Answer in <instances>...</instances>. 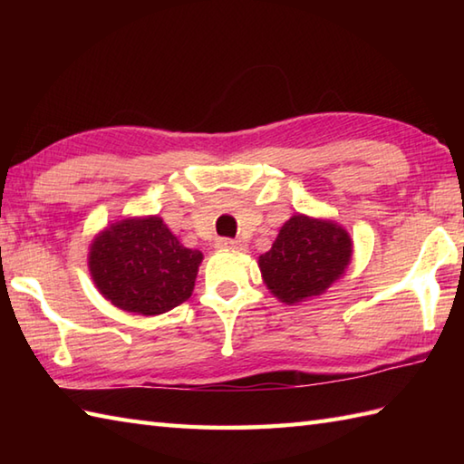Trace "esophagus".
I'll return each mask as SVG.
<instances>
[{
    "label": "esophagus",
    "mask_w": 464,
    "mask_h": 464,
    "mask_svg": "<svg viewBox=\"0 0 464 464\" xmlns=\"http://www.w3.org/2000/svg\"><path fill=\"white\" fill-rule=\"evenodd\" d=\"M219 247L221 249H239L243 251L247 245H245L241 239H219Z\"/></svg>",
    "instance_id": "1"
}]
</instances>
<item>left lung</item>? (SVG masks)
<instances>
[{"mask_svg": "<svg viewBox=\"0 0 464 464\" xmlns=\"http://www.w3.org/2000/svg\"><path fill=\"white\" fill-rule=\"evenodd\" d=\"M351 253L349 233L337 223L293 215L259 257V269L275 297L299 303L327 291L347 269Z\"/></svg>", "mask_w": 464, "mask_h": 464, "instance_id": "left-lung-1", "label": "left lung"}]
</instances>
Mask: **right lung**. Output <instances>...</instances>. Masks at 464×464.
<instances>
[{
  "mask_svg": "<svg viewBox=\"0 0 464 464\" xmlns=\"http://www.w3.org/2000/svg\"><path fill=\"white\" fill-rule=\"evenodd\" d=\"M201 251L187 249L161 217L123 219L95 237L90 271L115 307L161 314L191 297Z\"/></svg>",
  "mask_w": 464,
  "mask_h": 464,
  "instance_id": "obj_1",
  "label": "right lung"
}]
</instances>
